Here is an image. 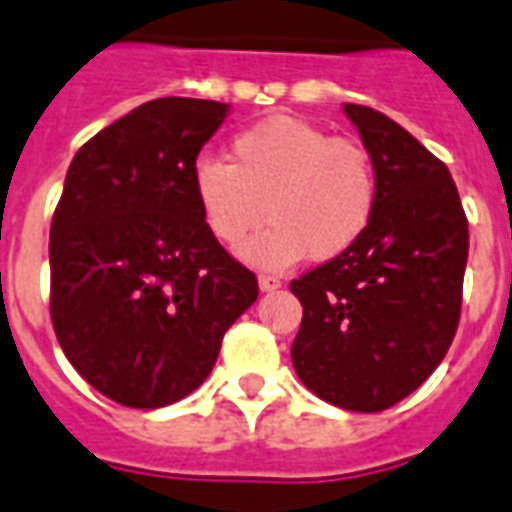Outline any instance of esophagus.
<instances>
[{
    "instance_id": "34e87169",
    "label": "esophagus",
    "mask_w": 512,
    "mask_h": 512,
    "mask_svg": "<svg viewBox=\"0 0 512 512\" xmlns=\"http://www.w3.org/2000/svg\"><path fill=\"white\" fill-rule=\"evenodd\" d=\"M257 284H260V289H263V292H273V289L281 287V279L279 276H271V273H263V276L257 279Z\"/></svg>"
}]
</instances>
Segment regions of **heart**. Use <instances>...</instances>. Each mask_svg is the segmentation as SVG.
I'll return each mask as SVG.
<instances>
[{"mask_svg": "<svg viewBox=\"0 0 512 512\" xmlns=\"http://www.w3.org/2000/svg\"><path fill=\"white\" fill-rule=\"evenodd\" d=\"M191 191L212 239L228 249L263 217L271 220L241 249L249 265L265 271H284L305 255L321 263L345 255L369 233L380 207V175L366 146L295 116L236 132L228 164L196 159Z\"/></svg>", "mask_w": 512, "mask_h": 512, "instance_id": "heart-1", "label": "heart"}]
</instances>
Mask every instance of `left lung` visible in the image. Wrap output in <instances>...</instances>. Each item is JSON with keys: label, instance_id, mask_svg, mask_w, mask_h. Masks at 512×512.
Returning a JSON list of instances; mask_svg holds the SVG:
<instances>
[{"label": "left lung", "instance_id": "left-lung-1", "mask_svg": "<svg viewBox=\"0 0 512 512\" xmlns=\"http://www.w3.org/2000/svg\"><path fill=\"white\" fill-rule=\"evenodd\" d=\"M380 175L364 239L289 284L303 305L292 364L348 412H382L444 361L462 308L468 217L441 159L380 111L345 103Z\"/></svg>", "mask_w": 512, "mask_h": 512}]
</instances>
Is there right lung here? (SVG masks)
Returning a JSON list of instances; mask_svg holds the SVG:
<instances>
[{
    "instance_id": "1",
    "label": "right lung",
    "mask_w": 512,
    "mask_h": 512,
    "mask_svg": "<svg viewBox=\"0 0 512 512\" xmlns=\"http://www.w3.org/2000/svg\"><path fill=\"white\" fill-rule=\"evenodd\" d=\"M215 100L156 98L100 130L66 172L50 228V316L74 369L132 409L207 380L255 273L201 220L191 167L225 122Z\"/></svg>"
}]
</instances>
